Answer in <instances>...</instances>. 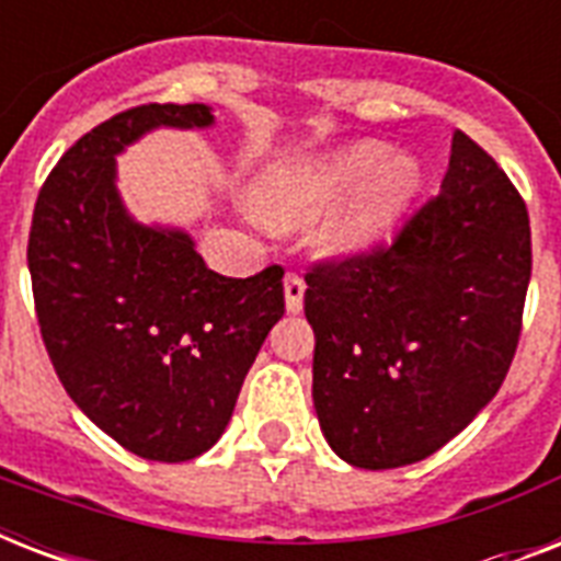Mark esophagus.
<instances>
[{"instance_id": "obj_1", "label": "esophagus", "mask_w": 561, "mask_h": 561, "mask_svg": "<svg viewBox=\"0 0 561 561\" xmlns=\"http://www.w3.org/2000/svg\"><path fill=\"white\" fill-rule=\"evenodd\" d=\"M302 299H306V282L297 273H288L285 276V308H288V314L302 311Z\"/></svg>"}]
</instances>
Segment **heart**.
<instances>
[{
  "label": "heart",
  "mask_w": 561,
  "mask_h": 561,
  "mask_svg": "<svg viewBox=\"0 0 561 561\" xmlns=\"http://www.w3.org/2000/svg\"><path fill=\"white\" fill-rule=\"evenodd\" d=\"M419 180L416 157L392 153L378 139H360L337 151L264 165L250 203L271 227H302L332 208L314 229L317 253L352 259L381 241L419 192Z\"/></svg>",
  "instance_id": "b5f03b06"
}]
</instances>
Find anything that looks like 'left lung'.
I'll return each mask as SVG.
<instances>
[{
    "mask_svg": "<svg viewBox=\"0 0 561 561\" xmlns=\"http://www.w3.org/2000/svg\"><path fill=\"white\" fill-rule=\"evenodd\" d=\"M530 267L522 194L454 130L439 194L390 247L306 276L311 396L332 451L399 469L460 434L513 364Z\"/></svg>",
    "mask_w": 561,
    "mask_h": 561,
    "instance_id": "left-lung-1",
    "label": "left lung"
}]
</instances>
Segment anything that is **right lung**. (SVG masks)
<instances>
[{
    "label": "right lung",
    "mask_w": 561,
    "mask_h": 561,
    "mask_svg": "<svg viewBox=\"0 0 561 561\" xmlns=\"http://www.w3.org/2000/svg\"><path fill=\"white\" fill-rule=\"evenodd\" d=\"M211 125L206 104L118 113L64 153L31 220V285L57 378L104 434L145 460H194L218 443L285 314L282 267L220 276L186 229L136 220L118 194L116 157L130 145L160 127Z\"/></svg>",
    "instance_id": "obj_1"
}]
</instances>
